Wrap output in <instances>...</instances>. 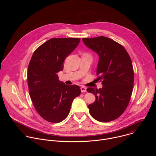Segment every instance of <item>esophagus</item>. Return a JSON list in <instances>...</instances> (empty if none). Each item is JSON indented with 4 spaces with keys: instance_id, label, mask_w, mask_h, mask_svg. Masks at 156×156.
<instances>
[{
    "instance_id": "obj_1",
    "label": "esophagus",
    "mask_w": 156,
    "mask_h": 156,
    "mask_svg": "<svg viewBox=\"0 0 156 156\" xmlns=\"http://www.w3.org/2000/svg\"><path fill=\"white\" fill-rule=\"evenodd\" d=\"M81 93H84V92H86V88L85 87H83V86H82V87H81Z\"/></svg>"
}]
</instances>
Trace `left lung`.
<instances>
[{
	"mask_svg": "<svg viewBox=\"0 0 156 156\" xmlns=\"http://www.w3.org/2000/svg\"><path fill=\"white\" fill-rule=\"evenodd\" d=\"M88 48L99 55L98 78L102 87H88L95 101L88 105L90 115L96 120L108 122L119 118L126 108L134 83L133 65L125 49L112 39L99 36L83 38Z\"/></svg>",
	"mask_w": 156,
	"mask_h": 156,
	"instance_id": "8db88e82",
	"label": "left lung"
}]
</instances>
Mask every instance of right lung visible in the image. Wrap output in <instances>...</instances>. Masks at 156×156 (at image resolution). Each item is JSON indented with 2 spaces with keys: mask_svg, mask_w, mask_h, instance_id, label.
<instances>
[{
  "mask_svg": "<svg viewBox=\"0 0 156 156\" xmlns=\"http://www.w3.org/2000/svg\"><path fill=\"white\" fill-rule=\"evenodd\" d=\"M80 41V38H52L34 52L29 63L30 98L37 113L49 122L59 123L67 117L73 99L81 94L78 86L65 84L57 74Z\"/></svg>",
  "mask_w": 156,
  "mask_h": 156,
  "instance_id": "add662e5",
  "label": "right lung"
}]
</instances>
